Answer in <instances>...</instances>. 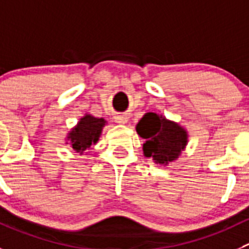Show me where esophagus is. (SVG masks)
Instances as JSON below:
<instances>
[{
	"label": "esophagus",
	"mask_w": 249,
	"mask_h": 249,
	"mask_svg": "<svg viewBox=\"0 0 249 249\" xmlns=\"http://www.w3.org/2000/svg\"><path fill=\"white\" fill-rule=\"evenodd\" d=\"M114 120H115V123H118V124L125 125L127 123V117L126 115H123V114H119V115H117V117L114 118Z\"/></svg>",
	"instance_id": "esophagus-1"
}]
</instances>
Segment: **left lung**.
Returning a JSON list of instances; mask_svg holds the SVG:
<instances>
[{
    "mask_svg": "<svg viewBox=\"0 0 249 249\" xmlns=\"http://www.w3.org/2000/svg\"><path fill=\"white\" fill-rule=\"evenodd\" d=\"M136 132L145 140L143 156L160 166H169L177 161L189 141L185 127L162 114L148 111L136 124Z\"/></svg>",
    "mask_w": 249,
    "mask_h": 249,
    "instance_id": "1",
    "label": "left lung"
}]
</instances>
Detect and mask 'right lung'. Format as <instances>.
<instances>
[{
	"label": "right lung",
	"instance_id": "1",
	"mask_svg": "<svg viewBox=\"0 0 249 249\" xmlns=\"http://www.w3.org/2000/svg\"><path fill=\"white\" fill-rule=\"evenodd\" d=\"M107 125V120L103 118H96L86 113L77 124L67 132L66 145L70 143L71 148L76 153H87L86 151L90 150L92 146L98 142L102 135L103 127Z\"/></svg>",
	"mask_w": 249,
	"mask_h": 249
}]
</instances>
